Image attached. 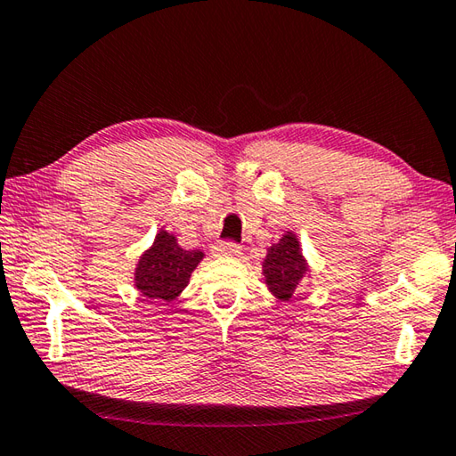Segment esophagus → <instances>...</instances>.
I'll return each mask as SVG.
<instances>
[{
	"label": "esophagus",
	"instance_id": "34e87169",
	"mask_svg": "<svg viewBox=\"0 0 456 456\" xmlns=\"http://www.w3.org/2000/svg\"><path fill=\"white\" fill-rule=\"evenodd\" d=\"M239 251H241V247L233 241H221L215 245V256L219 257H235L239 256Z\"/></svg>",
	"mask_w": 456,
	"mask_h": 456
}]
</instances>
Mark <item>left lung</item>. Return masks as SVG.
Listing matches in <instances>:
<instances>
[{
  "label": "left lung",
  "instance_id": "1",
  "mask_svg": "<svg viewBox=\"0 0 456 456\" xmlns=\"http://www.w3.org/2000/svg\"><path fill=\"white\" fill-rule=\"evenodd\" d=\"M265 280L269 289H272L281 302H288L297 291L299 283L305 273V261L299 253L297 239L291 233H285L280 243L272 245L265 257Z\"/></svg>",
  "mask_w": 456,
  "mask_h": 456
}]
</instances>
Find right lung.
<instances>
[{
    "label": "right lung",
    "instance_id": "obj_1",
    "mask_svg": "<svg viewBox=\"0 0 456 456\" xmlns=\"http://www.w3.org/2000/svg\"><path fill=\"white\" fill-rule=\"evenodd\" d=\"M200 259L203 253L199 249H183L176 245L175 235L160 231L154 245L138 261L136 288L157 302H173L187 288L192 269Z\"/></svg>",
    "mask_w": 456,
    "mask_h": 456
}]
</instances>
